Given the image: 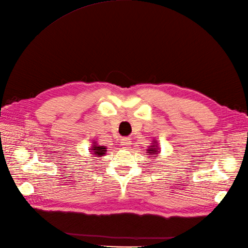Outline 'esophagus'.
<instances>
[{
	"label": "esophagus",
	"instance_id": "obj_1",
	"mask_svg": "<svg viewBox=\"0 0 248 248\" xmlns=\"http://www.w3.org/2000/svg\"><path fill=\"white\" fill-rule=\"evenodd\" d=\"M121 146L123 147V148H128V147H130L131 146V140H129V139H127V138H125V139H122L121 140Z\"/></svg>",
	"mask_w": 248,
	"mask_h": 248
}]
</instances>
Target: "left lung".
<instances>
[{
	"mask_svg": "<svg viewBox=\"0 0 248 248\" xmlns=\"http://www.w3.org/2000/svg\"><path fill=\"white\" fill-rule=\"evenodd\" d=\"M147 155H150V157H157V155L159 154V145H158V140H156L155 139L152 140L151 146H149V149H147Z\"/></svg>",
	"mask_w": 248,
	"mask_h": 248,
	"instance_id": "left-lung-1",
	"label": "left lung"
}]
</instances>
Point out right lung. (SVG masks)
<instances>
[{"label":"right lung","mask_w":248,"mask_h":248,"mask_svg":"<svg viewBox=\"0 0 248 248\" xmlns=\"http://www.w3.org/2000/svg\"><path fill=\"white\" fill-rule=\"evenodd\" d=\"M108 148L106 147V146H101V145H98V142L97 141H93V145H92V148L90 149L91 150V154L93 155L92 157H101V156H103L104 154L107 153V150Z\"/></svg>","instance_id":"obj_1"}]
</instances>
